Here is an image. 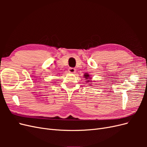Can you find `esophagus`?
Instances as JSON below:
<instances>
[{"label": "esophagus", "mask_w": 147, "mask_h": 147, "mask_svg": "<svg viewBox=\"0 0 147 147\" xmlns=\"http://www.w3.org/2000/svg\"><path fill=\"white\" fill-rule=\"evenodd\" d=\"M69 72L70 73H72V74H74L75 72V71H76V69H75V68H72V67H70L69 69Z\"/></svg>", "instance_id": "1"}]
</instances>
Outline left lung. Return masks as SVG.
I'll use <instances>...</instances> for the list:
<instances>
[{
    "mask_svg": "<svg viewBox=\"0 0 147 147\" xmlns=\"http://www.w3.org/2000/svg\"><path fill=\"white\" fill-rule=\"evenodd\" d=\"M83 76H84V78H85V80H86V82H87V83H91V82H92V81L91 80V77H90V75H89L88 74H87V73L84 74ZM89 85H91V84H89Z\"/></svg>",
    "mask_w": 147,
    "mask_h": 147,
    "instance_id": "left-lung-1",
    "label": "left lung"
}]
</instances>
